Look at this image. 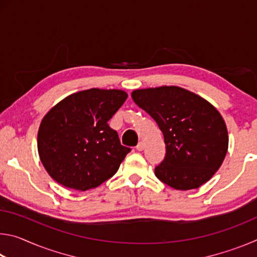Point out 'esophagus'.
<instances>
[{
    "label": "esophagus",
    "mask_w": 257,
    "mask_h": 257,
    "mask_svg": "<svg viewBox=\"0 0 257 257\" xmlns=\"http://www.w3.org/2000/svg\"><path fill=\"white\" fill-rule=\"evenodd\" d=\"M144 147H145L144 142H139L138 144H137V146H136V150L137 151H143V150H144Z\"/></svg>",
    "instance_id": "obj_1"
}]
</instances>
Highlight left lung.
<instances>
[{"label": "left lung", "mask_w": 257, "mask_h": 257, "mask_svg": "<svg viewBox=\"0 0 257 257\" xmlns=\"http://www.w3.org/2000/svg\"><path fill=\"white\" fill-rule=\"evenodd\" d=\"M132 97L163 133L167 153L155 176L178 190L198 188L210 180L228 151L227 125L219 111L177 86L137 89Z\"/></svg>", "instance_id": "left-lung-1"}]
</instances>
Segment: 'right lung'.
Masks as SVG:
<instances>
[{
  "instance_id": "right-lung-1",
  "label": "right lung",
  "mask_w": 257,
  "mask_h": 257,
  "mask_svg": "<svg viewBox=\"0 0 257 257\" xmlns=\"http://www.w3.org/2000/svg\"><path fill=\"white\" fill-rule=\"evenodd\" d=\"M127 97L123 90L92 88L70 95L47 112L37 147L56 182L85 191L114 176L130 149L120 144L107 121Z\"/></svg>"
}]
</instances>
